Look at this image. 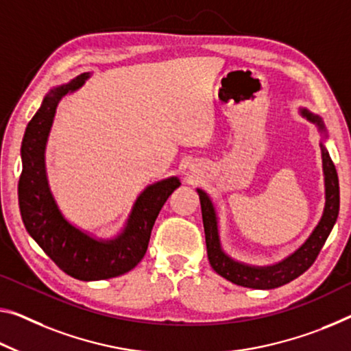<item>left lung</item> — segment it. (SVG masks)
<instances>
[{
	"mask_svg": "<svg viewBox=\"0 0 351 351\" xmlns=\"http://www.w3.org/2000/svg\"><path fill=\"white\" fill-rule=\"evenodd\" d=\"M301 114L307 117L311 122H315L322 132H325V125L319 116H314L307 110H301ZM322 147V158H323V172H325V190H326V204L325 212L320 219L319 226L312 232V235L306 240V243L295 251L292 256H289L285 261L273 267H250L232 261L221 250L219 235H218V223L217 213H215L213 204L210 197L202 190H197L199 199H201L202 208V221L204 230H206V243H207V254L210 265L217 271L219 276L228 279L241 287L250 289H276L281 285L293 281L301 276L312 263L315 262L317 256L322 251L323 245L330 235L334 223H336L339 215V179L337 171L334 166L332 160L328 154L325 145Z\"/></svg>",
	"mask_w": 351,
	"mask_h": 351,
	"instance_id": "left-lung-1",
	"label": "left lung"
}]
</instances>
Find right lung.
<instances>
[{"label":"right lung","instance_id":"right-lung-1","mask_svg":"<svg viewBox=\"0 0 351 351\" xmlns=\"http://www.w3.org/2000/svg\"><path fill=\"white\" fill-rule=\"evenodd\" d=\"M88 77L89 73H82L51 89L26 127L21 143L19 206L28 234L64 273L80 281H100L121 276L141 262L155 219L180 182L171 177L145 188L136 199L127 228L114 240L90 239L64 219L48 188L45 144L58 101L83 86Z\"/></svg>","mask_w":351,"mask_h":351}]
</instances>
